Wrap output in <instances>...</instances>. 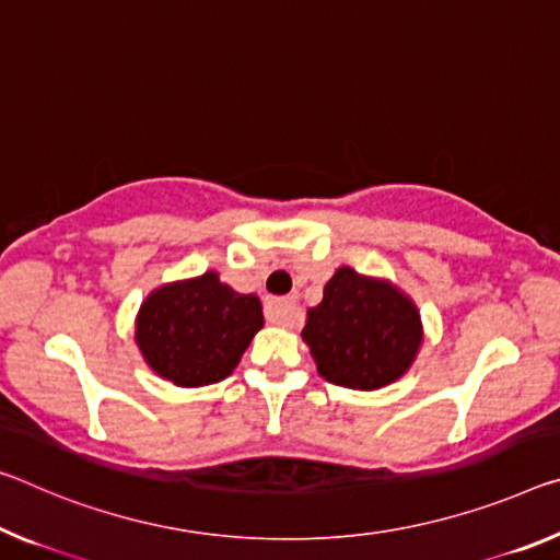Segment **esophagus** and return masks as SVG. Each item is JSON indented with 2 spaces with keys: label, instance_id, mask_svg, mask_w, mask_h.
<instances>
[{
  "label": "esophagus",
  "instance_id": "esophagus-1",
  "mask_svg": "<svg viewBox=\"0 0 560 560\" xmlns=\"http://www.w3.org/2000/svg\"><path fill=\"white\" fill-rule=\"evenodd\" d=\"M264 314L277 326H294L299 316V306L294 299H266Z\"/></svg>",
  "mask_w": 560,
  "mask_h": 560
}]
</instances>
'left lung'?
<instances>
[{
    "label": "left lung",
    "instance_id": "1",
    "mask_svg": "<svg viewBox=\"0 0 560 560\" xmlns=\"http://www.w3.org/2000/svg\"><path fill=\"white\" fill-rule=\"evenodd\" d=\"M301 336L326 381L374 392L406 374L423 326L419 308L392 281L341 266L324 287L322 304L308 308Z\"/></svg>",
    "mask_w": 560,
    "mask_h": 560
}]
</instances>
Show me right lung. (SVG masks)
<instances>
[{
    "label": "right lung",
    "mask_w": 560,
    "mask_h": 560,
    "mask_svg": "<svg viewBox=\"0 0 560 560\" xmlns=\"http://www.w3.org/2000/svg\"><path fill=\"white\" fill-rule=\"evenodd\" d=\"M261 326L259 296L236 294L217 271H207L147 296L137 316V343L154 374L194 388L232 374Z\"/></svg>",
    "instance_id": "add662e5"
}]
</instances>
